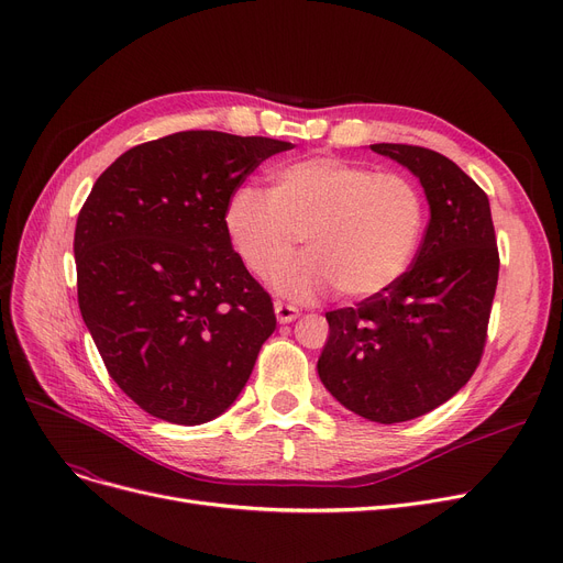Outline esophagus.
<instances>
[{
    "mask_svg": "<svg viewBox=\"0 0 563 563\" xmlns=\"http://www.w3.org/2000/svg\"><path fill=\"white\" fill-rule=\"evenodd\" d=\"M274 312H276V319L280 323H289V321H294V319L299 317V308H294L289 303H280V301L274 303Z\"/></svg>",
    "mask_w": 563,
    "mask_h": 563,
    "instance_id": "34e87169",
    "label": "esophagus"
}]
</instances>
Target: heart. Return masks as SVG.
<instances>
[{
  "label": "heart",
  "instance_id": "obj_1",
  "mask_svg": "<svg viewBox=\"0 0 563 563\" xmlns=\"http://www.w3.org/2000/svg\"><path fill=\"white\" fill-rule=\"evenodd\" d=\"M269 194L244 185L225 205L230 242L262 280L272 278L299 244L306 253L276 276V289L314 299L335 287L367 299L393 287L416 257L427 205L401 173H376L340 157H306L269 175Z\"/></svg>",
  "mask_w": 563,
  "mask_h": 563
}]
</instances>
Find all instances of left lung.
Segmentation results:
<instances>
[{
	"label": "left lung",
	"instance_id": "1",
	"mask_svg": "<svg viewBox=\"0 0 563 563\" xmlns=\"http://www.w3.org/2000/svg\"><path fill=\"white\" fill-rule=\"evenodd\" d=\"M420 177L429 225L408 272L356 308L327 312L329 342L317 372L356 416L395 424L454 397L486 346L499 274L490 205L452 159L429 147L374 143Z\"/></svg>",
	"mask_w": 563,
	"mask_h": 563
}]
</instances>
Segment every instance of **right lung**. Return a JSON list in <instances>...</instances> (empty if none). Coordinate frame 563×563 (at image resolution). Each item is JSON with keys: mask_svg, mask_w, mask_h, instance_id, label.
<instances>
[{"mask_svg": "<svg viewBox=\"0 0 563 563\" xmlns=\"http://www.w3.org/2000/svg\"><path fill=\"white\" fill-rule=\"evenodd\" d=\"M289 147L175 132L130 147L88 194L75 228L79 310L109 376L153 418H219L276 331L223 217L230 194Z\"/></svg>", "mask_w": 563, "mask_h": 563, "instance_id": "obj_1", "label": "right lung"}]
</instances>
